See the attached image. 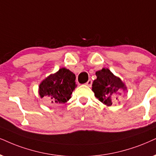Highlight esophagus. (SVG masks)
I'll list each match as a JSON object with an SVG mask.
<instances>
[{"mask_svg": "<svg viewBox=\"0 0 156 156\" xmlns=\"http://www.w3.org/2000/svg\"><path fill=\"white\" fill-rule=\"evenodd\" d=\"M86 86H89V87H90V86H91V85H92V80L91 79L88 80V81L86 83Z\"/></svg>", "mask_w": 156, "mask_h": 156, "instance_id": "1", "label": "esophagus"}]
</instances>
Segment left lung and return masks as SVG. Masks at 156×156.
<instances>
[{"label": "left lung", "mask_w": 156, "mask_h": 156, "mask_svg": "<svg viewBox=\"0 0 156 156\" xmlns=\"http://www.w3.org/2000/svg\"><path fill=\"white\" fill-rule=\"evenodd\" d=\"M96 75L97 78L93 82V91L100 101L111 106L117 101L122 91L126 90L125 84L107 68L98 70Z\"/></svg>", "instance_id": "obj_1"}]
</instances>
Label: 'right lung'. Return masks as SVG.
<instances>
[{
	"label": "right lung",
	"instance_id": "right-lung-1",
	"mask_svg": "<svg viewBox=\"0 0 156 156\" xmlns=\"http://www.w3.org/2000/svg\"><path fill=\"white\" fill-rule=\"evenodd\" d=\"M76 87V76L66 68L50 75L39 85V93L52 104H64L71 98Z\"/></svg>",
	"mask_w": 156,
	"mask_h": 156
}]
</instances>
